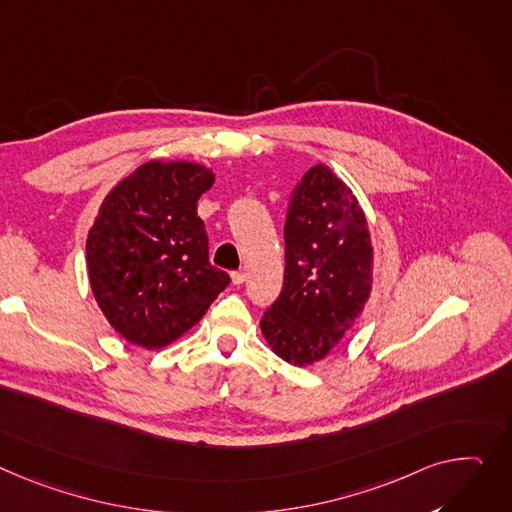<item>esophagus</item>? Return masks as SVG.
Here are the masks:
<instances>
[{
	"instance_id": "esophagus-1",
	"label": "esophagus",
	"mask_w": 512,
	"mask_h": 512,
	"mask_svg": "<svg viewBox=\"0 0 512 512\" xmlns=\"http://www.w3.org/2000/svg\"><path fill=\"white\" fill-rule=\"evenodd\" d=\"M245 280H247V274H245V271H232V284H234V286H241V284H245Z\"/></svg>"
}]
</instances>
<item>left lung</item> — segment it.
Instances as JSON below:
<instances>
[{"instance_id":"1","label":"left lung","mask_w":512,"mask_h":512,"mask_svg":"<svg viewBox=\"0 0 512 512\" xmlns=\"http://www.w3.org/2000/svg\"><path fill=\"white\" fill-rule=\"evenodd\" d=\"M280 296L261 317L269 348L294 366L323 360L370 296V232L352 189L325 164L292 189Z\"/></svg>"}]
</instances>
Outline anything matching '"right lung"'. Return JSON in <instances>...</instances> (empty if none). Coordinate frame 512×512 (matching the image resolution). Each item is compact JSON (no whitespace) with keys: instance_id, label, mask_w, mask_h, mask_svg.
Here are the masks:
<instances>
[{"instance_id":"right-lung-1","label":"right lung","mask_w":512,"mask_h":512,"mask_svg":"<svg viewBox=\"0 0 512 512\" xmlns=\"http://www.w3.org/2000/svg\"><path fill=\"white\" fill-rule=\"evenodd\" d=\"M214 185L210 168L152 160L102 201L88 232L94 298L127 342L158 350L189 331L230 284L210 263L197 199Z\"/></svg>"}]
</instances>
